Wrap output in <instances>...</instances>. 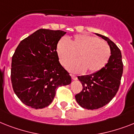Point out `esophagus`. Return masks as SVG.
<instances>
[{
	"mask_svg": "<svg viewBox=\"0 0 134 134\" xmlns=\"http://www.w3.org/2000/svg\"><path fill=\"white\" fill-rule=\"evenodd\" d=\"M70 76H71L72 77V79H73V80H77V76H75V75H70Z\"/></svg>",
	"mask_w": 134,
	"mask_h": 134,
	"instance_id": "obj_1",
	"label": "esophagus"
}]
</instances>
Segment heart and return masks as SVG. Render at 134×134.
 Returning <instances> with one entry per match:
<instances>
[{
  "mask_svg": "<svg viewBox=\"0 0 134 134\" xmlns=\"http://www.w3.org/2000/svg\"><path fill=\"white\" fill-rule=\"evenodd\" d=\"M57 53L61 64L66 66L75 59H79L67 66L72 72H83L86 70L92 74L99 71L108 63L111 55L109 45L99 37L86 34L75 35L70 38L61 39L57 45Z\"/></svg>",
  "mask_w": 134,
  "mask_h": 134,
  "instance_id": "b5f03b06",
  "label": "heart"
}]
</instances>
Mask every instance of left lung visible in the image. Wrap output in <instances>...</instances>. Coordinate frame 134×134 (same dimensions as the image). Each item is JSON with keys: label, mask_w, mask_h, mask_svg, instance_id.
Returning <instances> with one entry per match:
<instances>
[{"label": "left lung", "mask_w": 134, "mask_h": 134, "mask_svg": "<svg viewBox=\"0 0 134 134\" xmlns=\"http://www.w3.org/2000/svg\"><path fill=\"white\" fill-rule=\"evenodd\" d=\"M96 35L107 41L111 50V55L108 62L99 71L78 77L83 89L75 95L76 100L81 107L92 110L102 108L115 97L119 90L123 71L120 50L108 37L99 34Z\"/></svg>", "instance_id": "8db88e82"}]
</instances>
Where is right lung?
I'll return each mask as SVG.
<instances>
[{
	"label": "right lung",
	"mask_w": 134,
	"mask_h": 134,
	"mask_svg": "<svg viewBox=\"0 0 134 134\" xmlns=\"http://www.w3.org/2000/svg\"><path fill=\"white\" fill-rule=\"evenodd\" d=\"M66 32L40 29L20 42L12 61L14 91L26 105L42 109L49 105L59 86L71 77L59 62L57 45Z\"/></svg>",
	"instance_id": "1"
}]
</instances>
